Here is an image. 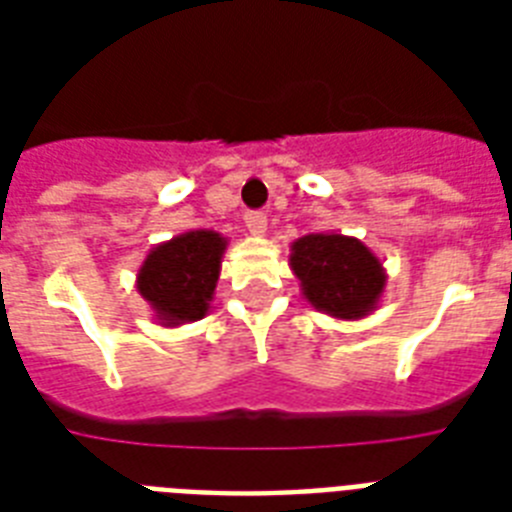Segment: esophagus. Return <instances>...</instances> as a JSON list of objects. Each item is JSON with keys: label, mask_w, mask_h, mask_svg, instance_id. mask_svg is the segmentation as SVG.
<instances>
[{"label": "esophagus", "mask_w": 512, "mask_h": 512, "mask_svg": "<svg viewBox=\"0 0 512 512\" xmlns=\"http://www.w3.org/2000/svg\"><path fill=\"white\" fill-rule=\"evenodd\" d=\"M244 220H247V228L255 236H265V231H268V215L265 212H247Z\"/></svg>", "instance_id": "1"}]
</instances>
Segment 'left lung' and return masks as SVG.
<instances>
[{"mask_svg": "<svg viewBox=\"0 0 512 512\" xmlns=\"http://www.w3.org/2000/svg\"><path fill=\"white\" fill-rule=\"evenodd\" d=\"M289 268L300 279L305 300L340 321H358L377 311L388 284L380 257L356 236L335 231L292 241Z\"/></svg>", "mask_w": 512, "mask_h": 512, "instance_id": "8db88e82", "label": "left lung"}]
</instances>
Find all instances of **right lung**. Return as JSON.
I'll use <instances>...</instances> for the list:
<instances>
[{
	"instance_id": "right-lung-1",
	"label": "right lung",
	"mask_w": 512,
	"mask_h": 512,
	"mask_svg": "<svg viewBox=\"0 0 512 512\" xmlns=\"http://www.w3.org/2000/svg\"><path fill=\"white\" fill-rule=\"evenodd\" d=\"M228 239L199 228L156 244L138 268V295L151 305L156 324L180 327L204 319L215 300Z\"/></svg>"
}]
</instances>
